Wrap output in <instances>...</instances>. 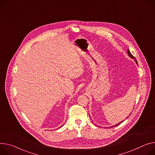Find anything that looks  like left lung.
I'll return each instance as SVG.
<instances>
[{
	"label": "left lung",
	"instance_id": "left-lung-1",
	"mask_svg": "<svg viewBox=\"0 0 155 155\" xmlns=\"http://www.w3.org/2000/svg\"><path fill=\"white\" fill-rule=\"evenodd\" d=\"M127 54H128V55L129 56V57L130 58H132V59H135V58L134 57V56L132 55V54L130 53V51L129 50V49H127ZM135 62H136V64H137V65H138V63H137V60H135ZM129 116H128L127 117V118H128ZM124 121V120H123ZM123 121H121L120 122H119V124H116V125H113V126H110V127H116V126H117V125H119V124H121Z\"/></svg>",
	"mask_w": 155,
	"mask_h": 155
}]
</instances>
